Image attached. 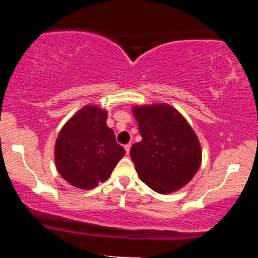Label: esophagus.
<instances>
[{
    "label": "esophagus",
    "instance_id": "obj_1",
    "mask_svg": "<svg viewBox=\"0 0 258 258\" xmlns=\"http://www.w3.org/2000/svg\"><path fill=\"white\" fill-rule=\"evenodd\" d=\"M123 148H125V150H126V153L127 154H128L130 153V149H131V144H126V146L125 147H123Z\"/></svg>",
    "mask_w": 258,
    "mask_h": 258
}]
</instances>
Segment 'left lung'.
Instances as JSON below:
<instances>
[{"label": "left lung", "instance_id": "8db88e82", "mask_svg": "<svg viewBox=\"0 0 258 258\" xmlns=\"http://www.w3.org/2000/svg\"><path fill=\"white\" fill-rule=\"evenodd\" d=\"M142 141L131 147L139 178L159 194L188 184L199 170L203 152L193 127L166 103L133 105Z\"/></svg>", "mask_w": 258, "mask_h": 258}]
</instances>
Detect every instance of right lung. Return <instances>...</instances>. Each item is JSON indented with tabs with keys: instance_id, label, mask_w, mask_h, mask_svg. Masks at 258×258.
Listing matches in <instances>:
<instances>
[{
	"instance_id": "add662e5",
	"label": "right lung",
	"mask_w": 258,
	"mask_h": 258,
	"mask_svg": "<svg viewBox=\"0 0 258 258\" xmlns=\"http://www.w3.org/2000/svg\"><path fill=\"white\" fill-rule=\"evenodd\" d=\"M108 111L86 105L70 117L55 141V167L69 184L93 189L110 177L126 152L106 125Z\"/></svg>"
}]
</instances>
